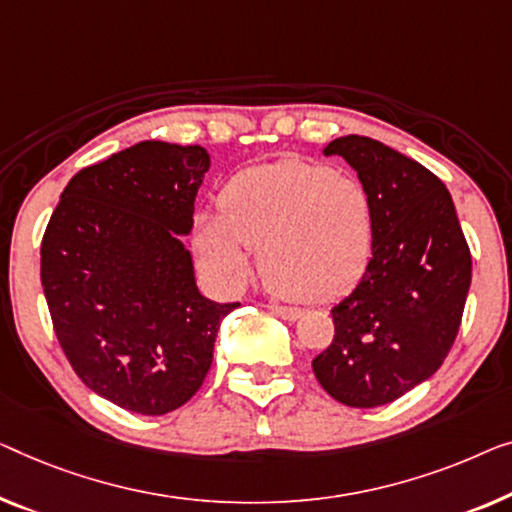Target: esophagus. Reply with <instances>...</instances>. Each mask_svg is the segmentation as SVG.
I'll return each mask as SVG.
<instances>
[{
    "mask_svg": "<svg viewBox=\"0 0 512 512\" xmlns=\"http://www.w3.org/2000/svg\"><path fill=\"white\" fill-rule=\"evenodd\" d=\"M269 310L273 312V315L285 319V322H294V319L301 317V310L296 308H285V305H278V303H271Z\"/></svg>",
    "mask_w": 512,
    "mask_h": 512,
    "instance_id": "34e87169",
    "label": "esophagus"
}]
</instances>
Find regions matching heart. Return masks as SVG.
Wrapping results in <instances>:
<instances>
[{
  "mask_svg": "<svg viewBox=\"0 0 512 512\" xmlns=\"http://www.w3.org/2000/svg\"><path fill=\"white\" fill-rule=\"evenodd\" d=\"M193 248L223 287L248 280L250 248H259L271 289L301 303H331L368 271L375 213L358 181L289 158L234 174L220 188L218 211L195 216Z\"/></svg>",
  "mask_w": 512,
  "mask_h": 512,
  "instance_id": "obj_1",
  "label": "heart"
}]
</instances>
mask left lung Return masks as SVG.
I'll return each mask as SVG.
<instances>
[{
	"instance_id": "1",
	"label": "left lung",
	"mask_w": 512,
	"mask_h": 512,
	"mask_svg": "<svg viewBox=\"0 0 512 512\" xmlns=\"http://www.w3.org/2000/svg\"><path fill=\"white\" fill-rule=\"evenodd\" d=\"M368 190L375 248L368 271L333 305L335 335L312 361L326 393L347 407L398 400L441 368L460 329L471 255L444 183L416 160L363 135L324 147Z\"/></svg>"
}]
</instances>
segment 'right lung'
I'll return each instance as SVG.
<instances>
[{
  "mask_svg": "<svg viewBox=\"0 0 512 512\" xmlns=\"http://www.w3.org/2000/svg\"><path fill=\"white\" fill-rule=\"evenodd\" d=\"M209 167L200 144L137 142L75 174L43 236L41 285L68 363L133 414L163 416L200 391L239 305L197 289L183 246Z\"/></svg>",
  "mask_w": 512,
  "mask_h": 512,
  "instance_id": "obj_1",
  "label": "right lung"
}]
</instances>
